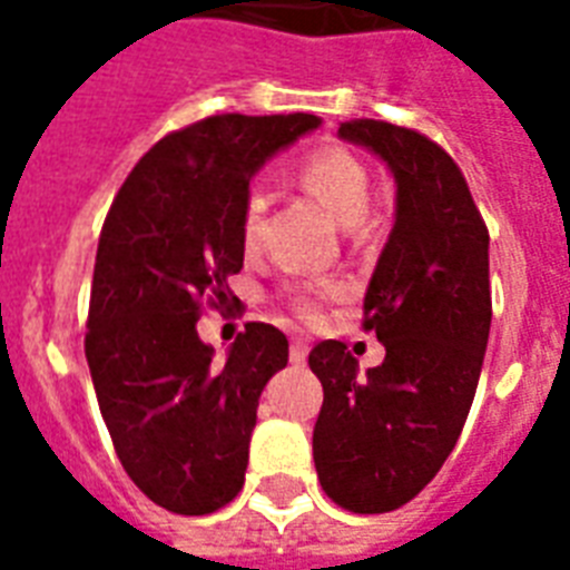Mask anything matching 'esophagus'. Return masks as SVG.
Listing matches in <instances>:
<instances>
[{"mask_svg":"<svg viewBox=\"0 0 570 570\" xmlns=\"http://www.w3.org/2000/svg\"><path fill=\"white\" fill-rule=\"evenodd\" d=\"M289 364L293 366H304L307 364V340H293V346H289Z\"/></svg>","mask_w":570,"mask_h":570,"instance_id":"1","label":"esophagus"}]
</instances>
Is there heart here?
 <instances>
[{
    "label": "heart",
    "mask_w": 570,
    "mask_h": 570,
    "mask_svg": "<svg viewBox=\"0 0 570 570\" xmlns=\"http://www.w3.org/2000/svg\"><path fill=\"white\" fill-rule=\"evenodd\" d=\"M298 183L307 195L320 200L334 222L343 230H352L366 218L370 209V174L364 163L355 154H348L343 147H325L316 150L302 163L298 168ZM263 215H266V195L263 191H250L242 209V242L254 248L263 233ZM293 307L302 320H313L320 313V304L311 293H295L289 298Z\"/></svg>",
    "instance_id": "heart-1"
}]
</instances>
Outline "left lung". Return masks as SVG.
<instances>
[{
  "mask_svg": "<svg viewBox=\"0 0 570 570\" xmlns=\"http://www.w3.org/2000/svg\"><path fill=\"white\" fill-rule=\"evenodd\" d=\"M337 136L387 165L396 218L364 298L381 366L361 375L337 340L307 361L325 390L313 461L334 503L381 514L432 482L470 414L491 331L488 230L434 141L384 120H348Z\"/></svg>",
  "mask_w": 570,
  "mask_h": 570,
  "instance_id": "obj_1",
  "label": "left lung"
}]
</instances>
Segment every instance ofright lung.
<instances>
[{
  "label": "right lung",
  "instance_id": "1",
  "mask_svg": "<svg viewBox=\"0 0 570 570\" xmlns=\"http://www.w3.org/2000/svg\"><path fill=\"white\" fill-rule=\"evenodd\" d=\"M320 124L197 120L141 156L106 215L85 357L120 464L168 512L209 514L242 491L259 393L286 366L289 343L275 325L248 322L215 361L197 320L206 298L230 304L254 174Z\"/></svg>",
  "mask_w": 570,
  "mask_h": 570
}]
</instances>
